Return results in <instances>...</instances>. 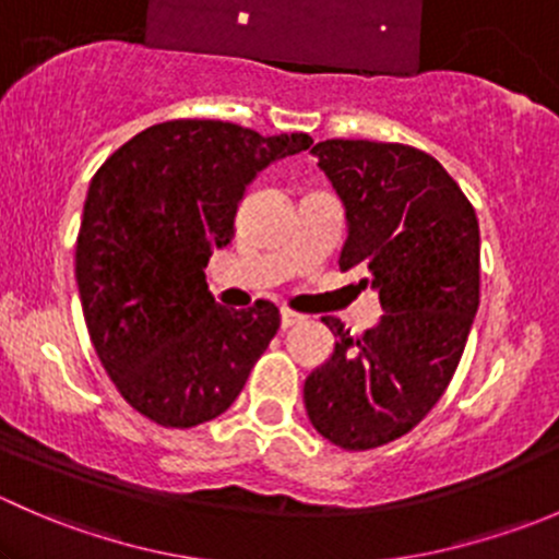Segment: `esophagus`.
I'll return each mask as SVG.
<instances>
[{"label": "esophagus", "instance_id": "1", "mask_svg": "<svg viewBox=\"0 0 559 559\" xmlns=\"http://www.w3.org/2000/svg\"><path fill=\"white\" fill-rule=\"evenodd\" d=\"M302 321H306V316H302V313L289 311V308H284V311H281V326H284V330L302 324Z\"/></svg>", "mask_w": 559, "mask_h": 559}]
</instances>
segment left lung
<instances>
[{
  "instance_id": "8db88e82",
  "label": "left lung",
  "mask_w": 559,
  "mask_h": 559,
  "mask_svg": "<svg viewBox=\"0 0 559 559\" xmlns=\"http://www.w3.org/2000/svg\"><path fill=\"white\" fill-rule=\"evenodd\" d=\"M319 167L346 207L341 270L379 292L373 330L324 316L335 352L302 386L308 419L348 452L414 430L452 381L478 311V218L441 162L403 143L324 140Z\"/></svg>"
}]
</instances>
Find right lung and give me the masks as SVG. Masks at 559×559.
Returning a JSON list of instances; mask_svg holds the SVG:
<instances>
[{"mask_svg":"<svg viewBox=\"0 0 559 559\" xmlns=\"http://www.w3.org/2000/svg\"><path fill=\"white\" fill-rule=\"evenodd\" d=\"M311 143L178 118L134 134L92 178L75 246L83 316L121 397L156 425L186 430L224 414L278 332L273 302L218 306L205 267L233 243L257 173Z\"/></svg>","mask_w":559,"mask_h":559,"instance_id":"1","label":"right lung"}]
</instances>
